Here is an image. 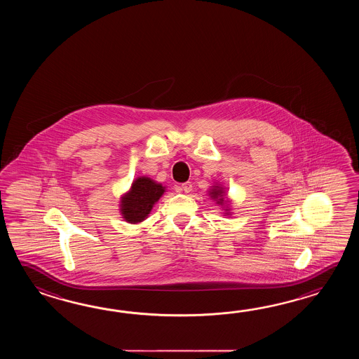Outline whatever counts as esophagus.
<instances>
[{"label":"esophagus","mask_w":359,"mask_h":359,"mask_svg":"<svg viewBox=\"0 0 359 359\" xmlns=\"http://www.w3.org/2000/svg\"><path fill=\"white\" fill-rule=\"evenodd\" d=\"M181 190H182L184 194H189V192H191V190H192V183H182V186H181Z\"/></svg>","instance_id":"1"}]
</instances>
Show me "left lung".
Returning a JSON list of instances; mask_svg holds the SVG:
<instances>
[{
	"mask_svg": "<svg viewBox=\"0 0 359 359\" xmlns=\"http://www.w3.org/2000/svg\"><path fill=\"white\" fill-rule=\"evenodd\" d=\"M208 195H209L210 198H212L213 201H215L218 205L221 206L224 215H229V214H231V200L227 198L226 190H224L223 186L214 183L213 186L210 187V190L208 191Z\"/></svg>",
	"mask_w": 359,
	"mask_h": 359,
	"instance_id": "left-lung-1",
	"label": "left lung"
}]
</instances>
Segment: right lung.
Wrapping results in <instances>:
<instances>
[{"mask_svg": "<svg viewBox=\"0 0 359 359\" xmlns=\"http://www.w3.org/2000/svg\"><path fill=\"white\" fill-rule=\"evenodd\" d=\"M165 192V186L156 182L150 177H137L130 190L124 192L119 201V212L122 218L130 224L145 221L153 206Z\"/></svg>", "mask_w": 359, "mask_h": 359, "instance_id": "right-lung-1", "label": "right lung"}]
</instances>
